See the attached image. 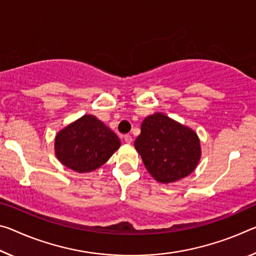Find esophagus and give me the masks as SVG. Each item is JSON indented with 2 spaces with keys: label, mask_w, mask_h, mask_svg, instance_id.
<instances>
[{
  "label": "esophagus",
  "mask_w": 256,
  "mask_h": 256,
  "mask_svg": "<svg viewBox=\"0 0 256 256\" xmlns=\"http://www.w3.org/2000/svg\"><path fill=\"white\" fill-rule=\"evenodd\" d=\"M124 140H125V142H126V144H131L132 142V136L130 134H125Z\"/></svg>",
  "instance_id": "esophagus-1"
}]
</instances>
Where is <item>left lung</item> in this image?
<instances>
[{"instance_id":"obj_1","label":"left lung","mask_w":256,"mask_h":256,"mask_svg":"<svg viewBox=\"0 0 256 256\" xmlns=\"http://www.w3.org/2000/svg\"><path fill=\"white\" fill-rule=\"evenodd\" d=\"M134 147L147 171L162 184L188 176L200 158L196 133L162 112L146 117Z\"/></svg>"}]
</instances>
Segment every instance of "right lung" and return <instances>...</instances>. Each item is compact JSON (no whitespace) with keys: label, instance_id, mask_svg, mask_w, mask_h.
<instances>
[{"label":"right lung","instance_id":"1","mask_svg":"<svg viewBox=\"0 0 256 256\" xmlns=\"http://www.w3.org/2000/svg\"><path fill=\"white\" fill-rule=\"evenodd\" d=\"M120 141L110 128L92 115H84L56 136V155L78 173L94 171L120 148Z\"/></svg>","mask_w":256,"mask_h":256}]
</instances>
